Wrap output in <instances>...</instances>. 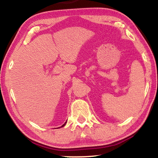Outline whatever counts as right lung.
I'll return each mask as SVG.
<instances>
[{
	"label": "right lung",
	"instance_id": "obj_1",
	"mask_svg": "<svg viewBox=\"0 0 158 158\" xmlns=\"http://www.w3.org/2000/svg\"><path fill=\"white\" fill-rule=\"evenodd\" d=\"M65 124H66V122H65V123H64V124H63V125H62V126H61V127H63V126H64V125H65ZM58 128H60V127H58Z\"/></svg>",
	"mask_w": 158,
	"mask_h": 158
}]
</instances>
